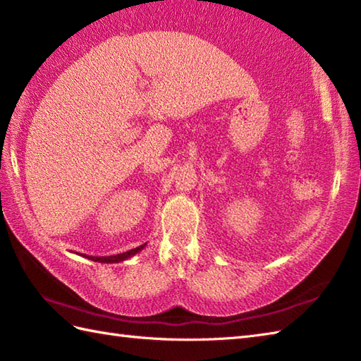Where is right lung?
Returning a JSON list of instances; mask_svg holds the SVG:
<instances>
[{
	"instance_id": "add662e5",
	"label": "right lung",
	"mask_w": 361,
	"mask_h": 361,
	"mask_svg": "<svg viewBox=\"0 0 361 361\" xmlns=\"http://www.w3.org/2000/svg\"><path fill=\"white\" fill-rule=\"evenodd\" d=\"M145 247V243L141 245V247L137 248H133V250H128L126 252H121V255H114V256H85L88 257L90 260H94V262H101V264H118V262H122V260H127L132 256H135L136 252H140L142 248Z\"/></svg>"
}]
</instances>
